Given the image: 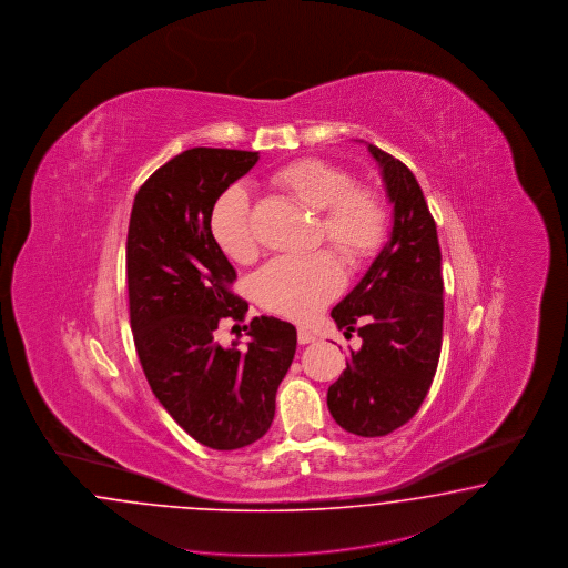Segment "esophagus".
I'll return each instance as SVG.
<instances>
[{
  "instance_id": "34e87169",
  "label": "esophagus",
  "mask_w": 568,
  "mask_h": 568,
  "mask_svg": "<svg viewBox=\"0 0 568 568\" xmlns=\"http://www.w3.org/2000/svg\"><path fill=\"white\" fill-rule=\"evenodd\" d=\"M296 338H298V345H310V343H315V341H317L312 329L307 328H298V332H296Z\"/></svg>"
}]
</instances>
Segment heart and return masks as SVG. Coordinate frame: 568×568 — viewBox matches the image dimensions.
Segmentation results:
<instances>
[{
	"instance_id": "obj_1",
	"label": "heart",
	"mask_w": 568,
	"mask_h": 568,
	"mask_svg": "<svg viewBox=\"0 0 568 568\" xmlns=\"http://www.w3.org/2000/svg\"><path fill=\"white\" fill-rule=\"evenodd\" d=\"M274 182L293 199L320 213L317 239L347 265L372 255L385 234L381 201L353 182L338 166L317 159H303L282 166ZM211 236L221 253L232 261H251L256 242L251 230V204L242 185L221 194L211 211ZM256 301L270 312L307 320L329 303L343 286L338 263L328 253L310 256H277L255 275Z\"/></svg>"
}]
</instances>
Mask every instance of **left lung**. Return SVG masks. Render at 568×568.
Wrapping results in <instances>:
<instances>
[{
  "instance_id": "1",
  "label": "left lung",
  "mask_w": 568,
  "mask_h": 568,
  "mask_svg": "<svg viewBox=\"0 0 568 568\" xmlns=\"http://www.w3.org/2000/svg\"><path fill=\"white\" fill-rule=\"evenodd\" d=\"M381 166L393 230L357 286L332 310L345 336L357 332L347 369L328 388L332 418L359 437H385L409 420L433 385L443 338L437 225L420 183L402 161L367 144Z\"/></svg>"
}]
</instances>
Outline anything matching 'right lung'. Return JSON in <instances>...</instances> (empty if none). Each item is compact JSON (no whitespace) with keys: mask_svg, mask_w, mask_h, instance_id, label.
Listing matches in <instances>:
<instances>
[{"mask_svg":"<svg viewBox=\"0 0 568 568\" xmlns=\"http://www.w3.org/2000/svg\"><path fill=\"white\" fill-rule=\"evenodd\" d=\"M258 152L190 148L138 190L128 232L131 332L148 385L166 414L202 445L232 452L261 439L293 364L296 328L253 317L248 343L221 347V320L248 303L230 293L236 272L211 236V211Z\"/></svg>","mask_w":568,"mask_h":568,"instance_id":"add662e5","label":"right lung"}]
</instances>
